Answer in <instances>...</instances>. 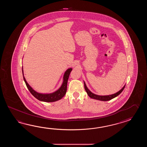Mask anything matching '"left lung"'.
Masks as SVG:
<instances>
[{
  "mask_svg": "<svg viewBox=\"0 0 147 147\" xmlns=\"http://www.w3.org/2000/svg\"><path fill=\"white\" fill-rule=\"evenodd\" d=\"M84 87L85 90L87 92L88 95L91 98L94 99H96V100H100V101H105L111 100L113 98L117 97L118 95H119L122 92V91L123 90L125 86V85L120 90H119L118 92H116L115 94H110V95H107V96H100V95L92 93V92H91L89 90V89L87 87L85 82L84 81Z\"/></svg>",
  "mask_w": 147,
  "mask_h": 147,
  "instance_id": "left-lung-1",
  "label": "left lung"
}]
</instances>
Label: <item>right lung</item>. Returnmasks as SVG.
<instances>
[{"instance_id": "right-lung-1", "label": "right lung", "mask_w": 147, "mask_h": 147, "mask_svg": "<svg viewBox=\"0 0 147 147\" xmlns=\"http://www.w3.org/2000/svg\"><path fill=\"white\" fill-rule=\"evenodd\" d=\"M72 68H70L65 71L63 77V84H61V87L57 90L49 94H42V93L38 92L34 90V89L28 84V82L26 81L24 77L23 67H22L23 78L25 81V84L27 86V87L28 88V90L36 99H37L38 100L44 101V102H55L58 100H60L61 98H63V97H64L67 91V82L69 78V75L71 71H72Z\"/></svg>"}]
</instances>
